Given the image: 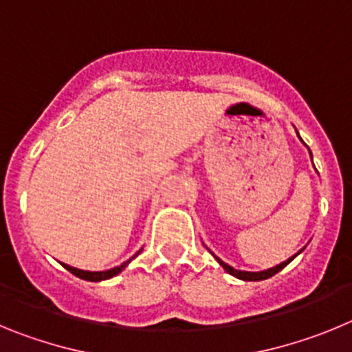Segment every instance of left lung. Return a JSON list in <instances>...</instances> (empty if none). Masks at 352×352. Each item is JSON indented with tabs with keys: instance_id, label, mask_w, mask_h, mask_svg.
Returning <instances> with one entry per match:
<instances>
[{
	"instance_id": "8db88e82",
	"label": "left lung",
	"mask_w": 352,
	"mask_h": 352,
	"mask_svg": "<svg viewBox=\"0 0 352 352\" xmlns=\"http://www.w3.org/2000/svg\"><path fill=\"white\" fill-rule=\"evenodd\" d=\"M300 252H298V254H300ZM298 254H296V256H298ZM296 256L289 257L287 261L280 263V264H278V266H275V268L264 270V272H241V270H234V268H232V266H229V264H226V263H223V261H220L217 256H214V259L219 261L220 266H222V268L226 270V272L229 273V275L236 276V278H241V280H248V282H250V280H266V278H270V276L276 275V273L280 272V270H284L285 266H287V264L291 263V261L294 259V257H296Z\"/></svg>"
}]
</instances>
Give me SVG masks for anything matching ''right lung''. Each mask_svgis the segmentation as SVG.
<instances>
[{"label": "right lung", "mask_w": 352, "mask_h": 352, "mask_svg": "<svg viewBox=\"0 0 352 352\" xmlns=\"http://www.w3.org/2000/svg\"><path fill=\"white\" fill-rule=\"evenodd\" d=\"M130 261H126V263H123L121 266H116V268L113 270H107V272H84V270H77V268H72V266H68V264H63L65 268L68 270L70 273H74L76 276H79V278H82V280H89V282H100V280H107V278H113V276H116L118 273H121L123 270L126 268V264H129Z\"/></svg>", "instance_id": "obj_1"}]
</instances>
